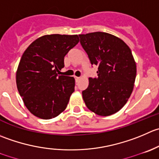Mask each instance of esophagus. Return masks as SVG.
Instances as JSON below:
<instances>
[{"instance_id": "esophagus-1", "label": "esophagus", "mask_w": 159, "mask_h": 159, "mask_svg": "<svg viewBox=\"0 0 159 159\" xmlns=\"http://www.w3.org/2000/svg\"><path fill=\"white\" fill-rule=\"evenodd\" d=\"M75 81H79L80 78H79V77L75 76Z\"/></svg>"}]
</instances>
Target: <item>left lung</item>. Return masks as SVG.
Masks as SVG:
<instances>
[{
	"mask_svg": "<svg viewBox=\"0 0 159 159\" xmlns=\"http://www.w3.org/2000/svg\"><path fill=\"white\" fill-rule=\"evenodd\" d=\"M79 37L91 64L98 67V78H89L82 92L84 103L97 115H112L124 107L133 92L137 67L131 50L121 39L106 32Z\"/></svg>",
	"mask_w": 159,
	"mask_h": 159,
	"instance_id": "8db88e82",
	"label": "left lung"
}]
</instances>
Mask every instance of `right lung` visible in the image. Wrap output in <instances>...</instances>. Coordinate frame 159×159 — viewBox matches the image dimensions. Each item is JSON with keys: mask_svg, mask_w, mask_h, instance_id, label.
<instances>
[{"mask_svg": "<svg viewBox=\"0 0 159 159\" xmlns=\"http://www.w3.org/2000/svg\"><path fill=\"white\" fill-rule=\"evenodd\" d=\"M78 42V35H46L23 53L16 84L25 106L35 116L49 120L65 110L75 80L57 73L64 67V57Z\"/></svg>", "mask_w": 159, "mask_h": 159, "instance_id": "1", "label": "right lung"}]
</instances>
